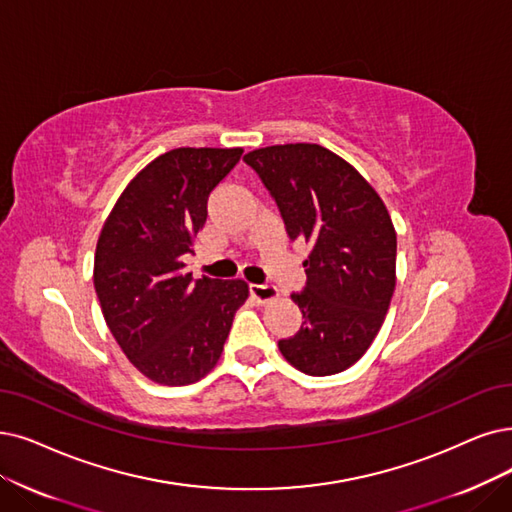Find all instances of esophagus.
Returning <instances> with one entry per match:
<instances>
[{"mask_svg":"<svg viewBox=\"0 0 512 512\" xmlns=\"http://www.w3.org/2000/svg\"><path fill=\"white\" fill-rule=\"evenodd\" d=\"M250 294L260 304H269L279 296L275 285H269V283L267 285H250Z\"/></svg>","mask_w":512,"mask_h":512,"instance_id":"obj_1","label":"esophagus"}]
</instances>
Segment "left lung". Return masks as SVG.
Masks as SVG:
<instances>
[{"label": "left lung", "mask_w": 512, "mask_h": 512, "mask_svg": "<svg viewBox=\"0 0 512 512\" xmlns=\"http://www.w3.org/2000/svg\"><path fill=\"white\" fill-rule=\"evenodd\" d=\"M243 161L275 197L290 239L311 245L304 323L279 351L296 370H349L378 336L395 292L397 233L384 201L349 161L311 142L254 149Z\"/></svg>", "instance_id": "8db88e82"}]
</instances>
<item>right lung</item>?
Returning a JSON list of instances; mask_svg holds the SVG:
<instances>
[{
    "instance_id": "right-lung-1",
    "label": "right lung",
    "mask_w": 512,
    "mask_h": 512,
    "mask_svg": "<svg viewBox=\"0 0 512 512\" xmlns=\"http://www.w3.org/2000/svg\"><path fill=\"white\" fill-rule=\"evenodd\" d=\"M243 149L180 147L153 159L119 195L96 243L102 315L136 370L166 386L210 374L248 300V283L193 279L182 256L208 218V197Z\"/></svg>"
}]
</instances>
